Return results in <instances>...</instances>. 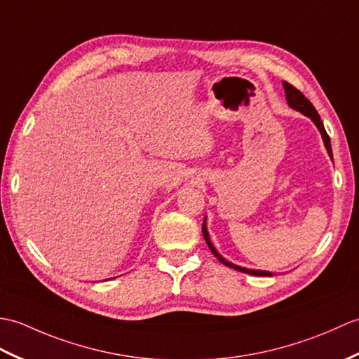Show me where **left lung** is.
I'll return each instance as SVG.
<instances>
[{"label": "left lung", "instance_id": "8db88e82", "mask_svg": "<svg viewBox=\"0 0 359 359\" xmlns=\"http://www.w3.org/2000/svg\"><path fill=\"white\" fill-rule=\"evenodd\" d=\"M283 87H284V93H285V101H287L289 107L294 109V110H297V112H301V114L304 115V116H307V118L312 119L313 124L318 127V130H320V133H321L323 141H324V146H325V149H327V154H329V156L333 159V155H332V146H330V138H329L327 132H325V129H324V124H323V121H321V118H320V115H318L316 109L313 107L312 102H310V101L304 97V95H302L298 89H294V87H293L292 84L283 81ZM205 221H207V219L204 218V222H203V236H204V240H205L207 245H209V249L212 250V253L215 255V257L218 258V261H221V262H222V264L227 266V267H230V269H235V270H238V272H243V273H249V275H255V276H272V273L267 272V270L245 269V267L236 266V264H233V262L227 261V259H226L224 257H222V255H221L217 249H215V245L212 244V241H210V236H209V232H207V224H205Z\"/></svg>", "mask_w": 359, "mask_h": 359}]
</instances>
